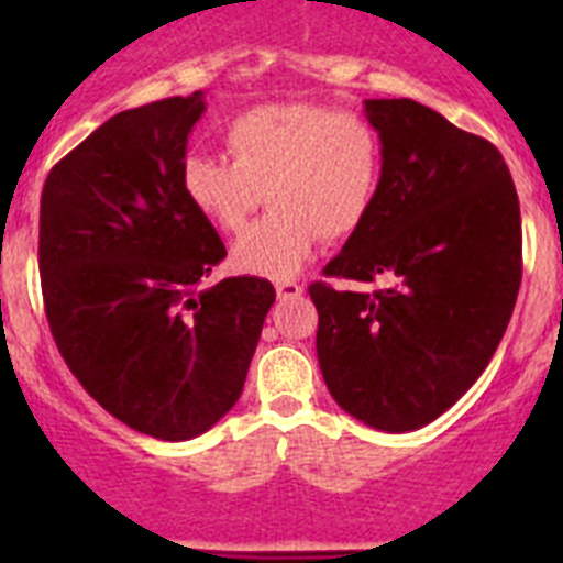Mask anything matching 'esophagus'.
<instances>
[{
  "label": "esophagus",
  "mask_w": 563,
  "mask_h": 563,
  "mask_svg": "<svg viewBox=\"0 0 563 563\" xmlns=\"http://www.w3.org/2000/svg\"><path fill=\"white\" fill-rule=\"evenodd\" d=\"M276 296L282 298V301H290V298L305 296V285H298V282H278Z\"/></svg>",
  "instance_id": "34e87169"
}]
</instances>
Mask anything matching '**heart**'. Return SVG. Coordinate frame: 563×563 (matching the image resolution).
<instances>
[{
  "mask_svg": "<svg viewBox=\"0 0 563 563\" xmlns=\"http://www.w3.org/2000/svg\"><path fill=\"white\" fill-rule=\"evenodd\" d=\"M231 163L191 154L180 186L217 231L247 225L265 194L271 213L233 245V265L251 276L292 278L318 239L341 242L369 220L383 180V137L352 109L262 103L222 129Z\"/></svg>",
  "mask_w": 563,
  "mask_h": 563,
  "instance_id": "1",
  "label": "heart"
}]
</instances>
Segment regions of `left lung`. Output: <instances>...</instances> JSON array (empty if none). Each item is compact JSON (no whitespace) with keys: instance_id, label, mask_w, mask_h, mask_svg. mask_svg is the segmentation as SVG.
<instances>
[{"instance_id":"obj_1","label":"left lung","mask_w":563,"mask_h":563,"mask_svg":"<svg viewBox=\"0 0 563 563\" xmlns=\"http://www.w3.org/2000/svg\"><path fill=\"white\" fill-rule=\"evenodd\" d=\"M383 180L369 220L310 285L327 389L377 431L429 426L494 357L521 285V213L505 157L411 98H372Z\"/></svg>"}]
</instances>
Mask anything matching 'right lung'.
Wrapping results in <instances>:
<instances>
[{
	"label": "right lung",
	"mask_w": 563,
	"mask_h": 563,
	"mask_svg": "<svg viewBox=\"0 0 563 563\" xmlns=\"http://www.w3.org/2000/svg\"><path fill=\"white\" fill-rule=\"evenodd\" d=\"M206 96L109 118L42 188L38 271L49 332L89 397L129 429L180 442L242 395L276 290L233 276L220 233L180 186Z\"/></svg>",
	"instance_id": "right-lung-1"
}]
</instances>
